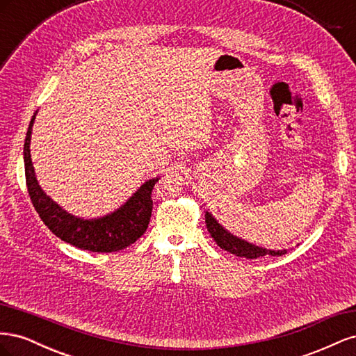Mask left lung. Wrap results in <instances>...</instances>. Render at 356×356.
<instances>
[{"instance_id":"8db88e82","label":"left lung","mask_w":356,"mask_h":356,"mask_svg":"<svg viewBox=\"0 0 356 356\" xmlns=\"http://www.w3.org/2000/svg\"><path fill=\"white\" fill-rule=\"evenodd\" d=\"M204 221H207V227L213 241L217 242V245L221 248V250L227 251L230 254H234L238 257H245V258H258V257H264V255H284L286 254V250H266V248L255 246L250 242H246L238 236L232 234L229 230H225L222 225L212 217L211 212L204 213Z\"/></svg>"}]
</instances>
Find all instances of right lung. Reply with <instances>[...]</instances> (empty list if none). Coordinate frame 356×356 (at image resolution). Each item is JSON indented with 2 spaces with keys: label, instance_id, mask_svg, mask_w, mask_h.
I'll use <instances>...</instances> for the list:
<instances>
[{
  "label": "right lung",
  "instance_id": "right-lung-1",
  "mask_svg": "<svg viewBox=\"0 0 356 356\" xmlns=\"http://www.w3.org/2000/svg\"><path fill=\"white\" fill-rule=\"evenodd\" d=\"M37 113L32 115L24 145V161L28 193L32 204L50 232L80 250L92 252H115L136 242L145 233L152 218V191L160 178L145 181L124 204L99 218H80L62 209L40 187L31 159V134Z\"/></svg>",
  "mask_w": 356,
  "mask_h": 356
}]
</instances>
